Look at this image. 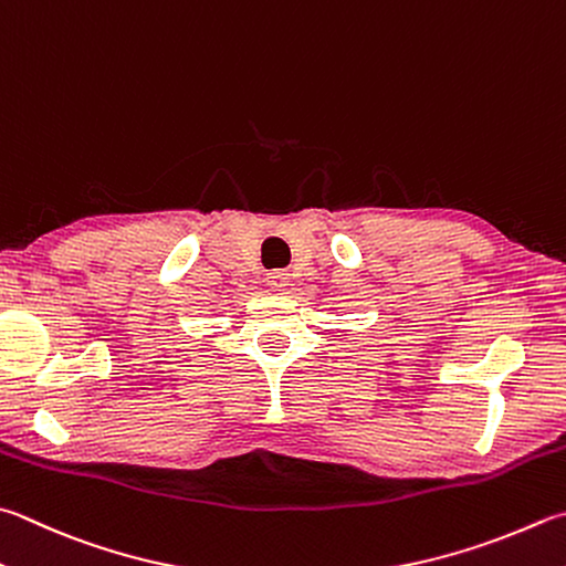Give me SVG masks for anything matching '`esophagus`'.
<instances>
[{"label": "esophagus", "mask_w": 566, "mask_h": 566, "mask_svg": "<svg viewBox=\"0 0 566 566\" xmlns=\"http://www.w3.org/2000/svg\"><path fill=\"white\" fill-rule=\"evenodd\" d=\"M287 281H291V279H287L285 271H271L269 275H265V283H269L273 291H283V287L287 285Z\"/></svg>", "instance_id": "1"}]
</instances>
